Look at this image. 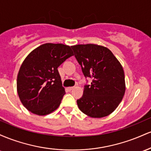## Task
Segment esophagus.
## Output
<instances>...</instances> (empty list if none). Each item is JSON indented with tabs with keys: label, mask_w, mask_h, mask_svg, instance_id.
<instances>
[{
	"label": "esophagus",
	"mask_w": 151,
	"mask_h": 151,
	"mask_svg": "<svg viewBox=\"0 0 151 151\" xmlns=\"http://www.w3.org/2000/svg\"><path fill=\"white\" fill-rule=\"evenodd\" d=\"M67 89H68L69 91H71V90H72L74 89V86H70V87H68Z\"/></svg>",
	"instance_id": "34e87169"
}]
</instances>
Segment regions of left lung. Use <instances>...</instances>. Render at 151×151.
<instances>
[{"label": "left lung", "instance_id": "1", "mask_svg": "<svg viewBox=\"0 0 151 151\" xmlns=\"http://www.w3.org/2000/svg\"><path fill=\"white\" fill-rule=\"evenodd\" d=\"M86 78L82 96L77 100L81 111L92 118L109 115L117 108L126 90L123 67L113 53L105 47L94 44L71 47Z\"/></svg>", "mask_w": 151, "mask_h": 151}]
</instances>
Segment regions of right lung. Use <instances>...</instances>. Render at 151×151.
<instances>
[{
  "label": "right lung",
  "instance_id": "right-lung-1",
  "mask_svg": "<svg viewBox=\"0 0 151 151\" xmlns=\"http://www.w3.org/2000/svg\"><path fill=\"white\" fill-rule=\"evenodd\" d=\"M72 55L70 46L53 43L43 44L27 55L17 78L19 98L27 110L44 116L58 108L65 90L58 68Z\"/></svg>",
  "mask_w": 151,
  "mask_h": 151
}]
</instances>
